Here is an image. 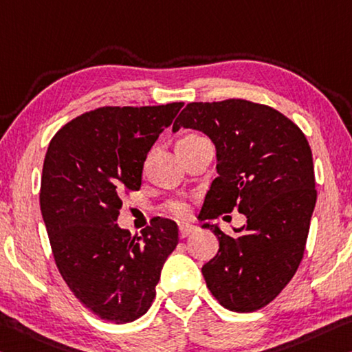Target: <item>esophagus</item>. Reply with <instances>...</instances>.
<instances>
[{"label": "esophagus", "instance_id": "obj_1", "mask_svg": "<svg viewBox=\"0 0 352 352\" xmlns=\"http://www.w3.org/2000/svg\"><path fill=\"white\" fill-rule=\"evenodd\" d=\"M194 232H196V227L191 226V224H182L180 227H178V233H180V238H186Z\"/></svg>", "mask_w": 352, "mask_h": 352}]
</instances>
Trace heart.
Here are the masks:
<instances>
[{"label":"heart","instance_id":"1","mask_svg":"<svg viewBox=\"0 0 352 352\" xmlns=\"http://www.w3.org/2000/svg\"><path fill=\"white\" fill-rule=\"evenodd\" d=\"M194 138H200L197 135H188V136H183L180 141H188V139H194ZM167 211H169L170 214H174L175 217H186L188 216V206L182 202H172L167 205Z\"/></svg>","mask_w":352,"mask_h":352}]
</instances>
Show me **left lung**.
Listing matches in <instances>:
<instances>
[{
    "label": "left lung",
    "mask_w": 352,
    "mask_h": 352,
    "mask_svg": "<svg viewBox=\"0 0 352 352\" xmlns=\"http://www.w3.org/2000/svg\"><path fill=\"white\" fill-rule=\"evenodd\" d=\"M192 128L216 147L217 177L206 192L200 221L238 210L248 224L236 238L205 222L219 250L202 267L221 305L255 311L277 298L304 256L316 204L309 141L288 117L266 104L230 98L188 103L172 131Z\"/></svg>",
    "instance_id": "obj_1"
}]
</instances>
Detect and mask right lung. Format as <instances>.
<instances>
[{
  "label": "right lung",
  "instance_id": "1",
  "mask_svg": "<svg viewBox=\"0 0 352 352\" xmlns=\"http://www.w3.org/2000/svg\"><path fill=\"white\" fill-rule=\"evenodd\" d=\"M182 106L89 111L56 133L43 161L41 211L56 266L82 305L116 324L150 309L178 244L170 219L155 217L138 238L116 221L124 194L141 188L148 150Z\"/></svg>",
  "mask_w": 352,
  "mask_h": 352
}]
</instances>
